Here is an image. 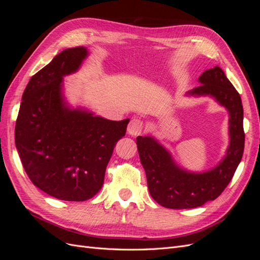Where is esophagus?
Instances as JSON below:
<instances>
[{
  "instance_id": "esophagus-1",
  "label": "esophagus",
  "mask_w": 260,
  "mask_h": 260,
  "mask_svg": "<svg viewBox=\"0 0 260 260\" xmlns=\"http://www.w3.org/2000/svg\"><path fill=\"white\" fill-rule=\"evenodd\" d=\"M143 130V122L139 119H132L127 128V132L132 137L140 136Z\"/></svg>"
}]
</instances>
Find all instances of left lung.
I'll return each instance as SVG.
<instances>
[{
  "label": "left lung",
  "instance_id": "left-lung-1",
  "mask_svg": "<svg viewBox=\"0 0 260 260\" xmlns=\"http://www.w3.org/2000/svg\"><path fill=\"white\" fill-rule=\"evenodd\" d=\"M199 82L201 85L186 92L185 96L210 98L229 114V145L215 167L205 171L187 170L154 137L137 138L149 194L167 208H195L216 200L229 184L243 156L245 135L240 94L219 66L205 70Z\"/></svg>",
  "mask_w": 260,
  "mask_h": 260
}]
</instances>
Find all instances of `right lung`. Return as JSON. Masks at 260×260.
<instances>
[{
  "mask_svg": "<svg viewBox=\"0 0 260 260\" xmlns=\"http://www.w3.org/2000/svg\"><path fill=\"white\" fill-rule=\"evenodd\" d=\"M89 55L84 46L66 49L32 76L15 127V144L28 177L61 201L83 202L101 190L114 147L130 121L109 120L69 104L64 77L76 74Z\"/></svg>",
  "mask_w": 260,
  "mask_h": 260,
  "instance_id": "obj_1",
  "label": "right lung"
}]
</instances>
